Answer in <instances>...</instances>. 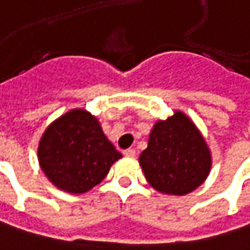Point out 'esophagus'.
<instances>
[{
	"label": "esophagus",
	"mask_w": 250,
	"mask_h": 250,
	"mask_svg": "<svg viewBox=\"0 0 250 250\" xmlns=\"http://www.w3.org/2000/svg\"><path fill=\"white\" fill-rule=\"evenodd\" d=\"M125 157H128V158H134L136 157V150H133V148H128V150H125Z\"/></svg>",
	"instance_id": "34e87169"
}]
</instances>
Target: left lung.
Here are the masks:
<instances>
[{"instance_id": "left-lung-1", "label": "left lung", "mask_w": 250, "mask_h": 250, "mask_svg": "<svg viewBox=\"0 0 250 250\" xmlns=\"http://www.w3.org/2000/svg\"><path fill=\"white\" fill-rule=\"evenodd\" d=\"M139 163L155 191L187 195L208 178L211 150L195 123L181 110L153 125Z\"/></svg>"}]
</instances>
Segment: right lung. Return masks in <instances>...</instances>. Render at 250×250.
I'll return each instance as SVG.
<instances>
[{"instance_id":"obj_1","label":"right lung","mask_w":250,"mask_h":250,"mask_svg":"<svg viewBox=\"0 0 250 250\" xmlns=\"http://www.w3.org/2000/svg\"><path fill=\"white\" fill-rule=\"evenodd\" d=\"M122 158L100 122L84 109H72L53 120L38 144L45 177L69 194H84L100 184Z\"/></svg>"}]
</instances>
